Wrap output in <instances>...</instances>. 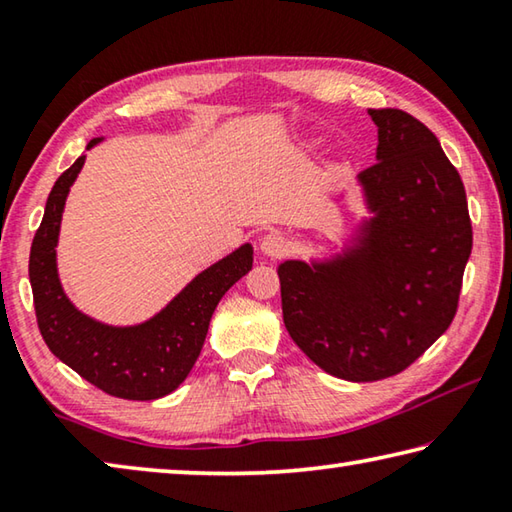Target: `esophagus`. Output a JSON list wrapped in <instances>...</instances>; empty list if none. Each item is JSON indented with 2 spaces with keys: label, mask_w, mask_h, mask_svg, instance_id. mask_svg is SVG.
I'll list each match as a JSON object with an SVG mask.
<instances>
[{
  "label": "esophagus",
  "mask_w": 512,
  "mask_h": 512,
  "mask_svg": "<svg viewBox=\"0 0 512 512\" xmlns=\"http://www.w3.org/2000/svg\"><path fill=\"white\" fill-rule=\"evenodd\" d=\"M259 250H262V255L271 257V259L284 257L289 253V241L282 235V232H268V235L259 239Z\"/></svg>",
  "instance_id": "esophagus-1"
}]
</instances>
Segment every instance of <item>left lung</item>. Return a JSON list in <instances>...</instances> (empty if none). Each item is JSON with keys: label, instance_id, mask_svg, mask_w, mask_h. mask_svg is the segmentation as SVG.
<instances>
[{"label": "left lung", "instance_id": "left-lung-1", "mask_svg": "<svg viewBox=\"0 0 512 512\" xmlns=\"http://www.w3.org/2000/svg\"><path fill=\"white\" fill-rule=\"evenodd\" d=\"M377 162L357 180L370 219L329 259L277 266L291 339L329 375L393 377L452 325L472 223L463 180L427 126L368 110Z\"/></svg>", "mask_w": 512, "mask_h": 512}]
</instances>
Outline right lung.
Instances as JSON below:
<instances>
[{"label": "right lung", "instance_id": "add662e5", "mask_svg": "<svg viewBox=\"0 0 512 512\" xmlns=\"http://www.w3.org/2000/svg\"><path fill=\"white\" fill-rule=\"evenodd\" d=\"M99 142L101 137H94L88 149ZM83 164L85 155L56 180L31 244L29 280L40 334L60 361L103 393L121 400H158L176 391L194 368L216 305L253 268V246H239L205 268L144 323L128 327L99 323L72 305L56 266L65 201Z\"/></svg>", "mask_w": 512, "mask_h": 512}]
</instances>
